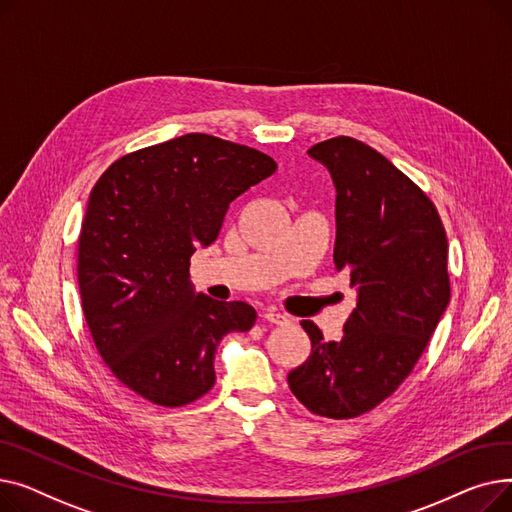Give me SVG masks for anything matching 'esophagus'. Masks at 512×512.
I'll return each mask as SVG.
<instances>
[{
	"instance_id": "34e87169",
	"label": "esophagus",
	"mask_w": 512,
	"mask_h": 512,
	"mask_svg": "<svg viewBox=\"0 0 512 512\" xmlns=\"http://www.w3.org/2000/svg\"><path fill=\"white\" fill-rule=\"evenodd\" d=\"M261 317L265 319V321H270V324H276V326H284V324H288V317L286 315H282V313H278V311H274V309H265L263 313H261Z\"/></svg>"
}]
</instances>
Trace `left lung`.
<instances>
[{
	"label": "left lung",
	"instance_id": "left-lung-1",
	"mask_svg": "<svg viewBox=\"0 0 512 512\" xmlns=\"http://www.w3.org/2000/svg\"><path fill=\"white\" fill-rule=\"evenodd\" d=\"M307 153L336 186L334 265L357 307L338 342L301 321L311 355L288 386L311 413L353 419L409 378L432 338L450 301L448 240L432 199L382 153L351 137Z\"/></svg>",
	"mask_w": 512,
	"mask_h": 512
}]
</instances>
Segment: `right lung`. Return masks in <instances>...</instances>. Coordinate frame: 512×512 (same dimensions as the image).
<instances>
[{"label":"right lung","instance_id":"1","mask_svg":"<svg viewBox=\"0 0 512 512\" xmlns=\"http://www.w3.org/2000/svg\"><path fill=\"white\" fill-rule=\"evenodd\" d=\"M276 168L257 149L191 132L120 157L93 186L78 236L85 319L105 365L153 405L207 394L220 340L253 328L251 305L197 294L188 267L230 203Z\"/></svg>","mask_w":512,"mask_h":512}]
</instances>
